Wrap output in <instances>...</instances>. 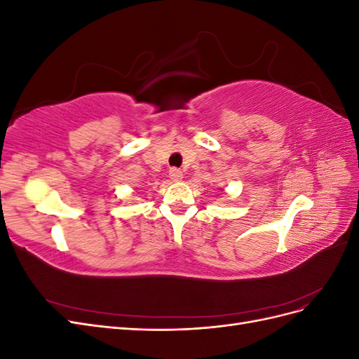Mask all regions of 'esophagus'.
Here are the masks:
<instances>
[{
	"mask_svg": "<svg viewBox=\"0 0 359 359\" xmlns=\"http://www.w3.org/2000/svg\"><path fill=\"white\" fill-rule=\"evenodd\" d=\"M169 177H170L172 181H181L184 175H182V172L178 168H172L169 170Z\"/></svg>",
	"mask_w": 359,
	"mask_h": 359,
	"instance_id": "obj_1",
	"label": "esophagus"
}]
</instances>
